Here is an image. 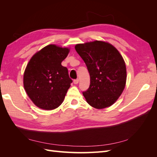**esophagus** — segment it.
Returning <instances> with one entry per match:
<instances>
[{
    "mask_svg": "<svg viewBox=\"0 0 157 157\" xmlns=\"http://www.w3.org/2000/svg\"><path fill=\"white\" fill-rule=\"evenodd\" d=\"M78 82H79V80L78 79H75V80H74V81H73L75 84H77L78 83Z\"/></svg>",
    "mask_w": 157,
    "mask_h": 157,
    "instance_id": "obj_1",
    "label": "esophagus"
}]
</instances>
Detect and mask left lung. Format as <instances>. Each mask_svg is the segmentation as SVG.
Instances as JSON below:
<instances>
[{"label":"left lung","mask_w":157,"mask_h":157,"mask_svg":"<svg viewBox=\"0 0 157 157\" xmlns=\"http://www.w3.org/2000/svg\"><path fill=\"white\" fill-rule=\"evenodd\" d=\"M75 50L90 76V86L82 92L86 101L99 109L112 105L126 85V68L122 56L112 44L99 40L77 44Z\"/></svg>","instance_id":"left-lung-1"}]
</instances>
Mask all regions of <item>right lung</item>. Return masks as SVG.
I'll use <instances>...</instances> for the list:
<instances>
[{"mask_svg":"<svg viewBox=\"0 0 157 157\" xmlns=\"http://www.w3.org/2000/svg\"><path fill=\"white\" fill-rule=\"evenodd\" d=\"M69 52L54 44L45 46L33 56L23 75V86L35 105L45 110L58 107L73 80L61 62Z\"/></svg>","mask_w":157,"mask_h":157,"instance_id":"1","label":"right lung"}]
</instances>
